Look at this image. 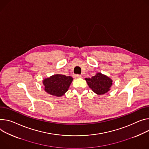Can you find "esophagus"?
Listing matches in <instances>:
<instances>
[{
  "label": "esophagus",
  "mask_w": 149,
  "mask_h": 149,
  "mask_svg": "<svg viewBox=\"0 0 149 149\" xmlns=\"http://www.w3.org/2000/svg\"><path fill=\"white\" fill-rule=\"evenodd\" d=\"M74 78H81V75H74Z\"/></svg>",
  "instance_id": "esophagus-1"
}]
</instances>
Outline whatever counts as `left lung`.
<instances>
[{
    "label": "left lung",
    "instance_id": "left-lung-1",
    "mask_svg": "<svg viewBox=\"0 0 149 149\" xmlns=\"http://www.w3.org/2000/svg\"><path fill=\"white\" fill-rule=\"evenodd\" d=\"M85 80L88 87L97 95H102L111 90L112 79L108 76L100 72H97L91 78H86Z\"/></svg>",
    "mask_w": 149,
    "mask_h": 149
}]
</instances>
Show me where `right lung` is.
I'll list each match as a JSON object with an SVG mask.
<instances>
[{
  "label": "right lung",
  "mask_w": 149,
  "mask_h": 149,
  "mask_svg": "<svg viewBox=\"0 0 149 149\" xmlns=\"http://www.w3.org/2000/svg\"><path fill=\"white\" fill-rule=\"evenodd\" d=\"M73 78L62 74H55L43 80L45 91L52 96L61 97L68 90Z\"/></svg>",
  "instance_id": "right-lung-1"
}]
</instances>
